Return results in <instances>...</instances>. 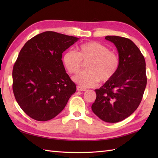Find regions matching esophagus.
Here are the masks:
<instances>
[{"mask_svg": "<svg viewBox=\"0 0 158 158\" xmlns=\"http://www.w3.org/2000/svg\"><path fill=\"white\" fill-rule=\"evenodd\" d=\"M77 89L78 90V91L82 92V91H85L86 88H83V87H81V85H77Z\"/></svg>", "mask_w": 158, "mask_h": 158, "instance_id": "34e87169", "label": "esophagus"}]
</instances>
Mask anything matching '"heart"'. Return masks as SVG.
Segmentation results:
<instances>
[{"mask_svg": "<svg viewBox=\"0 0 158 158\" xmlns=\"http://www.w3.org/2000/svg\"><path fill=\"white\" fill-rule=\"evenodd\" d=\"M78 52L69 49L64 53L62 63L70 74L78 73L87 62L86 69L73 77L76 83L83 87L95 85L99 81H110L118 71L120 64L119 56L102 43L90 41L79 47Z\"/></svg>", "mask_w": 158, "mask_h": 158, "instance_id": "b5f03b06", "label": "heart"}]
</instances>
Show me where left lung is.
Listing matches in <instances>:
<instances>
[{"label":"left lung","instance_id":"8db88e82","mask_svg":"<svg viewBox=\"0 0 158 158\" xmlns=\"http://www.w3.org/2000/svg\"><path fill=\"white\" fill-rule=\"evenodd\" d=\"M105 39L116 46L119 68L113 79L95 89L92 110L104 122L116 123L132 115L141 102L147 85L146 64L130 39L118 36H106Z\"/></svg>","mask_w":158,"mask_h":158}]
</instances>
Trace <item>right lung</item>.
Wrapping results in <instances>:
<instances>
[{"instance_id":"1","label":"right lung","mask_w":158,"mask_h":158,"mask_svg":"<svg viewBox=\"0 0 158 158\" xmlns=\"http://www.w3.org/2000/svg\"><path fill=\"white\" fill-rule=\"evenodd\" d=\"M78 40L46 31L28 40L20 50L13 69V92L21 109L33 119H53L75 92L62 56Z\"/></svg>"}]
</instances>
